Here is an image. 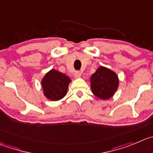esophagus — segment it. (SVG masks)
I'll use <instances>...</instances> for the list:
<instances>
[{
	"instance_id": "1",
	"label": "esophagus",
	"mask_w": 153,
	"mask_h": 153,
	"mask_svg": "<svg viewBox=\"0 0 153 153\" xmlns=\"http://www.w3.org/2000/svg\"><path fill=\"white\" fill-rule=\"evenodd\" d=\"M81 75H82V73H81V71H76L75 72V74H74L75 78H79V77H81Z\"/></svg>"
}]
</instances>
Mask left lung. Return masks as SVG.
Segmentation results:
<instances>
[{"mask_svg":"<svg viewBox=\"0 0 153 153\" xmlns=\"http://www.w3.org/2000/svg\"><path fill=\"white\" fill-rule=\"evenodd\" d=\"M119 85L115 72L105 67H100L91 77V87L93 94L102 100H107L116 92Z\"/></svg>","mask_w":153,"mask_h":153,"instance_id":"1","label":"left lung"}]
</instances>
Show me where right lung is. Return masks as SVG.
Segmentation results:
<instances>
[{
  "mask_svg": "<svg viewBox=\"0 0 153 153\" xmlns=\"http://www.w3.org/2000/svg\"><path fill=\"white\" fill-rule=\"evenodd\" d=\"M71 79L60 71L52 69L42 80L44 95L51 100H59L66 94Z\"/></svg>",
  "mask_w": 153,
  "mask_h": 153,
  "instance_id": "obj_1",
  "label": "right lung"
}]
</instances>
